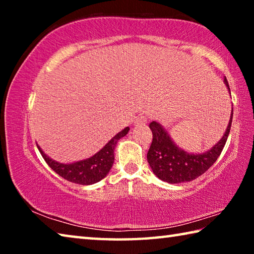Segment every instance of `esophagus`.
Wrapping results in <instances>:
<instances>
[{
  "instance_id": "34e87169",
  "label": "esophagus",
  "mask_w": 254,
  "mask_h": 254,
  "mask_svg": "<svg viewBox=\"0 0 254 254\" xmlns=\"http://www.w3.org/2000/svg\"><path fill=\"white\" fill-rule=\"evenodd\" d=\"M147 122H148V119L143 117V115H140V117H137L135 119L134 126L135 127H141V126H144V124H147Z\"/></svg>"
}]
</instances>
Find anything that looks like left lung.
Returning <instances> with one entry per match:
<instances>
[{
  "instance_id": "left-lung-1",
  "label": "left lung",
  "mask_w": 254,
  "mask_h": 254,
  "mask_svg": "<svg viewBox=\"0 0 254 254\" xmlns=\"http://www.w3.org/2000/svg\"><path fill=\"white\" fill-rule=\"evenodd\" d=\"M224 84L230 92L226 77H224ZM232 119H233V107H232L231 118L224 134L212 148L203 153L185 151L174 142L173 137L160 123L152 121L149 127L151 128L153 137L147 159L153 174L162 182L169 184L187 183L198 178L206 170H208L220 157L229 137Z\"/></svg>"
}]
</instances>
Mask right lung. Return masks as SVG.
<instances>
[{
	"mask_svg": "<svg viewBox=\"0 0 254 254\" xmlns=\"http://www.w3.org/2000/svg\"><path fill=\"white\" fill-rule=\"evenodd\" d=\"M128 131H130V127H127L124 130L112 137L109 142L94 156L71 163H62L56 161L49 156H47L39 145L37 144V147L39 149L41 156L44 157L45 161L60 177L75 184L93 185L105 178L106 175L110 173L112 166L114 163V150L117 147L118 141L122 139L123 136H126Z\"/></svg>",
	"mask_w": 254,
	"mask_h": 254,
	"instance_id": "add662e5",
	"label": "right lung"
}]
</instances>
